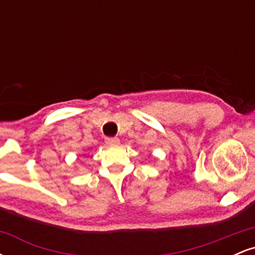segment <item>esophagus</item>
<instances>
[{"instance_id": "esophagus-1", "label": "esophagus", "mask_w": 255, "mask_h": 255, "mask_svg": "<svg viewBox=\"0 0 255 255\" xmlns=\"http://www.w3.org/2000/svg\"><path fill=\"white\" fill-rule=\"evenodd\" d=\"M107 144L110 146H118L120 144L119 137H107Z\"/></svg>"}]
</instances>
